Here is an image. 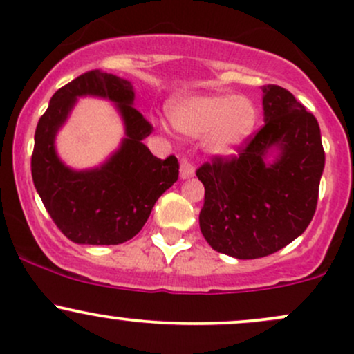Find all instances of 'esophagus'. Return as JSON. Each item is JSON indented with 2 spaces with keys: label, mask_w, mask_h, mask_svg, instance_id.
I'll list each match as a JSON object with an SVG mask.
<instances>
[{
  "label": "esophagus",
  "mask_w": 354,
  "mask_h": 354,
  "mask_svg": "<svg viewBox=\"0 0 354 354\" xmlns=\"http://www.w3.org/2000/svg\"><path fill=\"white\" fill-rule=\"evenodd\" d=\"M194 176V165L185 157L180 158V177L189 178Z\"/></svg>",
  "instance_id": "esophagus-1"
}]
</instances>
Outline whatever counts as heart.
<instances>
[{
  "instance_id": "obj_1",
  "label": "heart",
  "mask_w": 354,
  "mask_h": 354,
  "mask_svg": "<svg viewBox=\"0 0 354 354\" xmlns=\"http://www.w3.org/2000/svg\"><path fill=\"white\" fill-rule=\"evenodd\" d=\"M174 124L191 136L207 133V148L212 153L231 155L252 135L257 109L246 97L196 96L172 106Z\"/></svg>"
}]
</instances>
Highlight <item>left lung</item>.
<instances>
[{
  "label": "left lung",
  "mask_w": 354,
  "mask_h": 354,
  "mask_svg": "<svg viewBox=\"0 0 354 354\" xmlns=\"http://www.w3.org/2000/svg\"><path fill=\"white\" fill-rule=\"evenodd\" d=\"M261 91L263 127L234 155H214L196 170L206 191L199 214L203 236L212 250L239 260L279 252L306 231L324 169L313 113L283 87L268 84ZM272 146L281 148V157L267 166L263 158Z\"/></svg>",
  "instance_id": "obj_1"
}]
</instances>
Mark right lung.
Listing matches in <instances>:
<instances>
[{"label":"right lung","mask_w":354,"mask_h":354,"mask_svg":"<svg viewBox=\"0 0 354 354\" xmlns=\"http://www.w3.org/2000/svg\"><path fill=\"white\" fill-rule=\"evenodd\" d=\"M84 93L118 102L127 138L101 169L74 173L56 158L53 138L75 97ZM133 97L128 81L89 71L57 91L37 124L33 184L52 221L79 245H120L131 239L147 223L158 197L178 178L176 155L162 160L142 143L153 127L133 108Z\"/></svg>","instance_id":"add662e5"}]
</instances>
